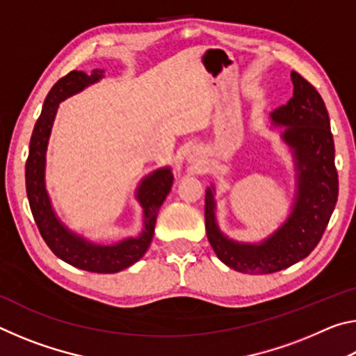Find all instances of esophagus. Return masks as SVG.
<instances>
[{"label":"esophagus","instance_id":"esophagus-1","mask_svg":"<svg viewBox=\"0 0 356 356\" xmlns=\"http://www.w3.org/2000/svg\"><path fill=\"white\" fill-rule=\"evenodd\" d=\"M186 161H188V163H191V165H200L202 161L201 150L196 149V147L190 149L188 154H186Z\"/></svg>","mask_w":356,"mask_h":356}]
</instances>
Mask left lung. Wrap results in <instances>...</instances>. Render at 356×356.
<instances>
[{
	"instance_id": "1",
	"label": "left lung",
	"mask_w": 356,
	"mask_h": 356,
	"mask_svg": "<svg viewBox=\"0 0 356 356\" xmlns=\"http://www.w3.org/2000/svg\"><path fill=\"white\" fill-rule=\"evenodd\" d=\"M293 97L270 114L286 127L282 141L292 150L297 191L292 212L278 231L261 243L227 238L215 216V186L206 190V231L215 254L237 272L267 275L305 259L321 242L333 213L339 180L334 166V141L321 94L297 72L291 74Z\"/></svg>"
}]
</instances>
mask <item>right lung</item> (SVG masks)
<instances>
[{
    "instance_id": "add662e5",
    "label": "right lung",
    "mask_w": 356,
    "mask_h": 356,
    "mask_svg": "<svg viewBox=\"0 0 356 356\" xmlns=\"http://www.w3.org/2000/svg\"><path fill=\"white\" fill-rule=\"evenodd\" d=\"M100 78H104V70L95 69L91 74L72 70L70 74L58 80L48 92L29 141L25 168L26 195L42 238L59 259L86 272L118 273L140 261L147 251L154 237L156 215L168 193L171 191L174 176L171 168L166 166L141 180L136 190V200L140 201L144 213V229L140 237L125 238L114 245L92 243L72 232L58 218L45 188V155L53 122L63 100L97 83Z\"/></svg>"
}]
</instances>
